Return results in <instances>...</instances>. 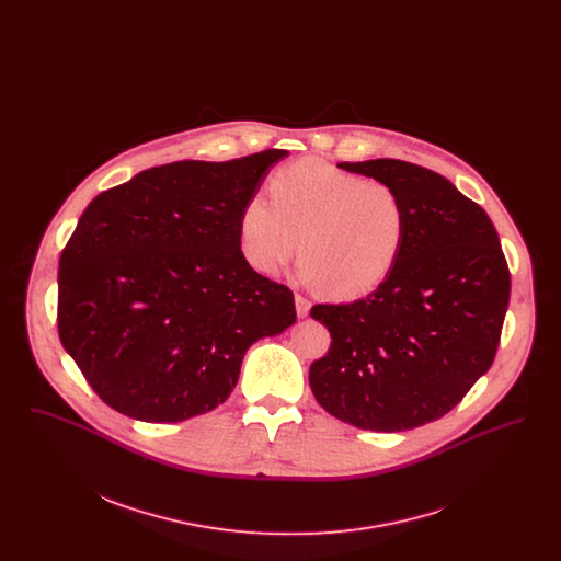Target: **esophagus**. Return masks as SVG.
Wrapping results in <instances>:
<instances>
[{
	"label": "esophagus",
	"instance_id": "1",
	"mask_svg": "<svg viewBox=\"0 0 561 561\" xmlns=\"http://www.w3.org/2000/svg\"><path fill=\"white\" fill-rule=\"evenodd\" d=\"M294 302H296V313H298V318H307V316H309V311H311V302H309V298H305V296L296 294V296H294Z\"/></svg>",
	"mask_w": 561,
	"mask_h": 561
}]
</instances>
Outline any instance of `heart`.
<instances>
[{"mask_svg":"<svg viewBox=\"0 0 561 561\" xmlns=\"http://www.w3.org/2000/svg\"><path fill=\"white\" fill-rule=\"evenodd\" d=\"M268 193L240 214L241 254L259 273H279L300 250L298 277L348 300L376 290L398 265L408 213L391 185L300 160L271 176Z\"/></svg>","mask_w":561,"mask_h":561,"instance_id":"heart-1","label":"heart"}]
</instances>
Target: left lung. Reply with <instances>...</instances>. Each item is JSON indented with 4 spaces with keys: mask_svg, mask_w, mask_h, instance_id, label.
<instances>
[{
    "mask_svg": "<svg viewBox=\"0 0 561 561\" xmlns=\"http://www.w3.org/2000/svg\"><path fill=\"white\" fill-rule=\"evenodd\" d=\"M339 168L400 193L408 238L373 294L311 309L332 343L309 385L353 427H421L448 414L494 362L511 294L501 240L485 210L433 170L401 160Z\"/></svg>",
    "mask_w": 561,
    "mask_h": 561,
    "instance_id": "left-lung-1",
    "label": "left lung"
}]
</instances>
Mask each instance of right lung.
I'll list each match as a JSON object with an SVG mask.
<instances>
[{
    "label": "right lung",
    "mask_w": 561,
    "mask_h": 561,
    "mask_svg": "<svg viewBox=\"0 0 561 561\" xmlns=\"http://www.w3.org/2000/svg\"><path fill=\"white\" fill-rule=\"evenodd\" d=\"M286 156L149 168L81 214L58 261V336L119 414L179 423L210 412L250 345L296 321L293 290L250 267L240 245L243 204Z\"/></svg>",
    "instance_id": "right-lung-1"
}]
</instances>
